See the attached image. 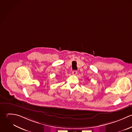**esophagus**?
Returning a JSON list of instances; mask_svg holds the SVG:
<instances>
[{
    "label": "esophagus",
    "instance_id": "1",
    "mask_svg": "<svg viewBox=\"0 0 132 132\" xmlns=\"http://www.w3.org/2000/svg\"><path fill=\"white\" fill-rule=\"evenodd\" d=\"M77 73H78V71L77 70H73L72 72V73L73 75H76L77 74Z\"/></svg>",
    "mask_w": 132,
    "mask_h": 132
}]
</instances>
